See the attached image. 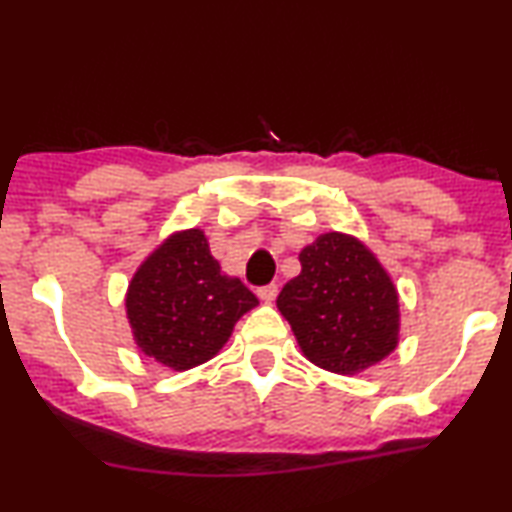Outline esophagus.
<instances>
[{"instance_id":"34e87169","label":"esophagus","mask_w":512,"mask_h":512,"mask_svg":"<svg viewBox=\"0 0 512 512\" xmlns=\"http://www.w3.org/2000/svg\"><path fill=\"white\" fill-rule=\"evenodd\" d=\"M276 294H278V285H276V283H269V285L259 287V290H257V297L262 299L264 304H273V299H276Z\"/></svg>"}]
</instances>
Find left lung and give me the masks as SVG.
Instances as JSON below:
<instances>
[{
    "label": "left lung",
    "mask_w": 512,
    "mask_h": 512,
    "mask_svg": "<svg viewBox=\"0 0 512 512\" xmlns=\"http://www.w3.org/2000/svg\"><path fill=\"white\" fill-rule=\"evenodd\" d=\"M301 273L276 304L306 359L355 376L399 343V294L378 257L355 236L329 232L299 253Z\"/></svg>",
    "instance_id": "obj_1"
}]
</instances>
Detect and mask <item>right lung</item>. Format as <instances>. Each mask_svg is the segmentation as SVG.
I'll list each match as a JSON object with an SVG mask.
<instances>
[{"instance_id": "add662e5", "label": "right lung", "mask_w": 512, "mask_h": 512, "mask_svg": "<svg viewBox=\"0 0 512 512\" xmlns=\"http://www.w3.org/2000/svg\"><path fill=\"white\" fill-rule=\"evenodd\" d=\"M127 320L143 355L174 371L208 362L257 297L220 271L201 229L171 234L136 269Z\"/></svg>"}]
</instances>
